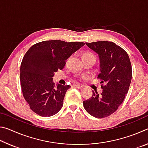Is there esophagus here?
<instances>
[{
  "label": "esophagus",
  "mask_w": 148,
  "mask_h": 148,
  "mask_svg": "<svg viewBox=\"0 0 148 148\" xmlns=\"http://www.w3.org/2000/svg\"><path fill=\"white\" fill-rule=\"evenodd\" d=\"M74 86L77 87V88H78V89L83 88V86H81V85H79V84H74Z\"/></svg>",
  "instance_id": "1"
}]
</instances>
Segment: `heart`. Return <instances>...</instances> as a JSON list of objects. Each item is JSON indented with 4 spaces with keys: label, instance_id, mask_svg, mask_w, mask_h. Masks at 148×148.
<instances>
[{
    "label": "heart",
    "instance_id": "heart-1",
    "mask_svg": "<svg viewBox=\"0 0 148 148\" xmlns=\"http://www.w3.org/2000/svg\"><path fill=\"white\" fill-rule=\"evenodd\" d=\"M95 57L93 54L91 53V52H88V51L84 52L83 55H82V57Z\"/></svg>",
    "mask_w": 148,
    "mask_h": 148
}]
</instances>
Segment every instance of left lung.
<instances>
[{"instance_id":"obj_1","label":"left lung","mask_w":148,"mask_h":148,"mask_svg":"<svg viewBox=\"0 0 148 148\" xmlns=\"http://www.w3.org/2000/svg\"><path fill=\"white\" fill-rule=\"evenodd\" d=\"M90 49L99 54L102 92L92 91L91 98L83 102L85 110L97 118L114 114L124 101L132 79V66L128 54L112 42H86ZM104 83V84H103Z\"/></svg>"}]
</instances>
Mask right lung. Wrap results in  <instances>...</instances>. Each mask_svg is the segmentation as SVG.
Masks as SVG:
<instances>
[{
	"label": "right lung",
	"instance_id": "1",
	"mask_svg": "<svg viewBox=\"0 0 148 148\" xmlns=\"http://www.w3.org/2000/svg\"><path fill=\"white\" fill-rule=\"evenodd\" d=\"M84 44L46 40L34 44L26 52L20 67V82L24 99L34 113L50 117L61 109L71 86H55L54 73L63 69L66 60Z\"/></svg>",
	"mask_w": 148,
	"mask_h": 148
}]
</instances>
